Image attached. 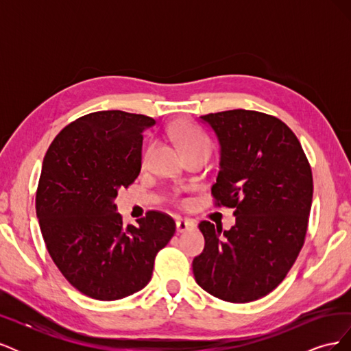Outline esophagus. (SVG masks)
Listing matches in <instances>:
<instances>
[{"label":"esophagus","mask_w":351,"mask_h":351,"mask_svg":"<svg viewBox=\"0 0 351 351\" xmlns=\"http://www.w3.org/2000/svg\"><path fill=\"white\" fill-rule=\"evenodd\" d=\"M176 227L178 232H184L187 230H192L195 228V222L192 219H183V218H178L176 221Z\"/></svg>","instance_id":"34e87169"}]
</instances>
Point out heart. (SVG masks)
<instances>
[{
  "mask_svg": "<svg viewBox=\"0 0 351 351\" xmlns=\"http://www.w3.org/2000/svg\"><path fill=\"white\" fill-rule=\"evenodd\" d=\"M168 133L177 142V145L180 146V149L183 151V154L192 152V151H196V149H202V151L209 152V147H210L209 137L193 123L186 121V120L176 121V123L169 125ZM151 149H152L151 145H147L143 149V152H142V165H146L147 159H149Z\"/></svg>",
  "mask_w": 351,
  "mask_h": 351,
  "instance_id": "1",
  "label": "heart"
}]
</instances>
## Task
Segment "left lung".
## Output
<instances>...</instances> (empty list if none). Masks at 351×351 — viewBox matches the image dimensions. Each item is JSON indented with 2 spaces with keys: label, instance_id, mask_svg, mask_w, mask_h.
Wrapping results in <instances>:
<instances>
[{
  "label": "left lung",
  "instance_id": "1",
  "mask_svg": "<svg viewBox=\"0 0 351 351\" xmlns=\"http://www.w3.org/2000/svg\"><path fill=\"white\" fill-rule=\"evenodd\" d=\"M218 137L217 205L234 208L230 230L202 221L205 249L193 259L196 282L231 303L271 293L304 243L313 178L290 127L277 117L231 110L202 115Z\"/></svg>",
  "mask_w": 351,
  "mask_h": 351
}]
</instances>
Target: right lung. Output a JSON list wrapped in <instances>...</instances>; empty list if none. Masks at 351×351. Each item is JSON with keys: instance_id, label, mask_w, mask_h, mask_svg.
<instances>
[{"instance_id": "1", "label": "right lung", "mask_w": 351, "mask_h": 351, "mask_svg": "<svg viewBox=\"0 0 351 351\" xmlns=\"http://www.w3.org/2000/svg\"><path fill=\"white\" fill-rule=\"evenodd\" d=\"M151 117L119 110L83 115L62 129L42 162L36 215L48 253L66 280L97 300H119L151 281L174 219L149 210L123 226L114 200L141 173Z\"/></svg>"}]
</instances>
